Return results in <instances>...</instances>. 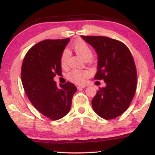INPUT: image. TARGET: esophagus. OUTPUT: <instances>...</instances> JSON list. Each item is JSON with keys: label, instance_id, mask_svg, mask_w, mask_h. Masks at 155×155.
<instances>
[{"label": "esophagus", "instance_id": "obj_1", "mask_svg": "<svg viewBox=\"0 0 155 155\" xmlns=\"http://www.w3.org/2000/svg\"><path fill=\"white\" fill-rule=\"evenodd\" d=\"M76 87H77V89H80V88L85 87V85H81V84H76Z\"/></svg>", "mask_w": 155, "mask_h": 155}]
</instances>
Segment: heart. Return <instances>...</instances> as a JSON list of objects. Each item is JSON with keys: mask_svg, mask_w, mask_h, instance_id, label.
I'll return each instance as SVG.
<instances>
[{"mask_svg": "<svg viewBox=\"0 0 155 155\" xmlns=\"http://www.w3.org/2000/svg\"><path fill=\"white\" fill-rule=\"evenodd\" d=\"M74 49L83 59L87 56H92V50L89 45L84 41L79 40L74 44ZM69 58V54L67 50L63 51V54L60 58V63L62 66H65L67 64L68 60ZM89 76V72L87 71L79 70V69H74L68 74V79L70 81L77 84L83 83L84 79Z\"/></svg>", "mask_w": 155, "mask_h": 155, "instance_id": "heart-1", "label": "heart"}]
</instances>
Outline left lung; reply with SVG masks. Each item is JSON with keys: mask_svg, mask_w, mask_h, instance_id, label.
<instances>
[{"mask_svg": "<svg viewBox=\"0 0 155 155\" xmlns=\"http://www.w3.org/2000/svg\"><path fill=\"white\" fill-rule=\"evenodd\" d=\"M97 54L94 79L104 80L92 101L93 110L105 120L120 116L128 108L137 86V71L130 51L120 41L105 36L81 35Z\"/></svg>", "mask_w": 155, "mask_h": 155, "instance_id": "obj_1", "label": "left lung"}]
</instances>
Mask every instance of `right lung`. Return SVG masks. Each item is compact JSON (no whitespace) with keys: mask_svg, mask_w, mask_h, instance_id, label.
Returning <instances> with one entry per match:
<instances>
[{"mask_svg":"<svg viewBox=\"0 0 155 155\" xmlns=\"http://www.w3.org/2000/svg\"><path fill=\"white\" fill-rule=\"evenodd\" d=\"M70 39L42 41L31 48L22 62L21 79L28 99L39 112L51 120L63 118L71 107L77 89L67 81L57 85L56 75H62L60 58Z\"/></svg>","mask_w":155,"mask_h":155,"instance_id":"add662e5","label":"right lung"}]
</instances>
